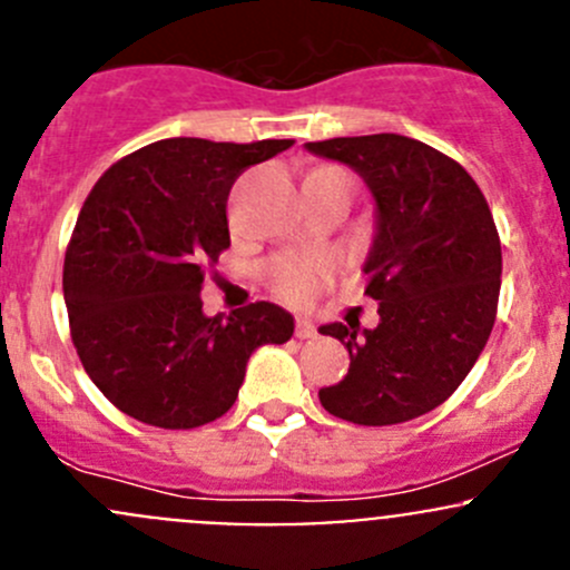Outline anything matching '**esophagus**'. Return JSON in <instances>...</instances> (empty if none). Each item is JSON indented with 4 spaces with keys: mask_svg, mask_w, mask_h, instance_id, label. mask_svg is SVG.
<instances>
[{
    "mask_svg": "<svg viewBox=\"0 0 570 570\" xmlns=\"http://www.w3.org/2000/svg\"><path fill=\"white\" fill-rule=\"evenodd\" d=\"M295 336L297 338H314V336H317V327H314L312 320L297 317V322H295Z\"/></svg>",
    "mask_w": 570,
    "mask_h": 570,
    "instance_id": "1",
    "label": "esophagus"
}]
</instances>
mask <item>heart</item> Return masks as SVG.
I'll return each instance as SVG.
<instances>
[{
  "label": "heart",
  "instance_id": "obj_1",
  "mask_svg": "<svg viewBox=\"0 0 570 570\" xmlns=\"http://www.w3.org/2000/svg\"><path fill=\"white\" fill-rule=\"evenodd\" d=\"M314 174H331L338 176L344 184L353 187V178L338 168H320ZM331 256H278L267 264V284L273 286L275 295L286 303H308L312 297L320 295L322 286L333 278Z\"/></svg>",
  "mask_w": 570,
  "mask_h": 570
}]
</instances>
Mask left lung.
Here are the masks:
<instances>
[{"label": "left lung", "mask_w": 570, "mask_h": 570, "mask_svg": "<svg viewBox=\"0 0 570 570\" xmlns=\"http://www.w3.org/2000/svg\"><path fill=\"white\" fill-rule=\"evenodd\" d=\"M350 165L377 204V234L364 264L381 322H333L350 370L320 389L327 413L383 428L433 411L480 358L502 286V245L488 200L461 163L402 135L306 142Z\"/></svg>", "instance_id": "obj_1"}]
</instances>
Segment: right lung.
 <instances>
[{"label":"right lung","instance_id":"right-lung-1","mask_svg":"<svg viewBox=\"0 0 570 570\" xmlns=\"http://www.w3.org/2000/svg\"><path fill=\"white\" fill-rule=\"evenodd\" d=\"M292 140L170 137L118 159L85 198L62 267L68 325L90 381L126 416L165 430L220 419L250 353L289 342L267 301L206 317L204 275L232 245L226 200Z\"/></svg>","mask_w":570,"mask_h":570}]
</instances>
